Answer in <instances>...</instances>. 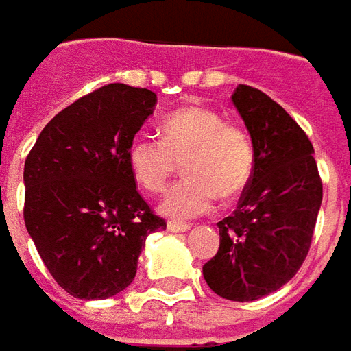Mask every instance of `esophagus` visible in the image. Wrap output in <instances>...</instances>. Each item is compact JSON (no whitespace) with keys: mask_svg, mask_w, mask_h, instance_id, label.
<instances>
[{"mask_svg":"<svg viewBox=\"0 0 351 351\" xmlns=\"http://www.w3.org/2000/svg\"><path fill=\"white\" fill-rule=\"evenodd\" d=\"M191 225L189 223H180V221H168V230L170 232H185L189 230Z\"/></svg>","mask_w":351,"mask_h":351,"instance_id":"34e87169","label":"esophagus"}]
</instances>
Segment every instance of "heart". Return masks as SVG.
I'll return each mask as SVG.
<instances>
[{
    "label": "heart",
    "instance_id": "1",
    "mask_svg": "<svg viewBox=\"0 0 351 351\" xmlns=\"http://www.w3.org/2000/svg\"><path fill=\"white\" fill-rule=\"evenodd\" d=\"M162 138L138 134L128 145L132 178L149 193H160L176 171L187 173L164 195L160 210L170 217H196L211 210L217 195L236 198L250 185L255 149L242 126L225 123L202 106L171 111L160 123Z\"/></svg>",
    "mask_w": 351,
    "mask_h": 351
}]
</instances>
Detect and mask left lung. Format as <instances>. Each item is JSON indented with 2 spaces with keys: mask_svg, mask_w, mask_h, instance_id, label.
<instances>
[{
  "mask_svg": "<svg viewBox=\"0 0 351 351\" xmlns=\"http://www.w3.org/2000/svg\"><path fill=\"white\" fill-rule=\"evenodd\" d=\"M232 104L255 149V168L238 208L217 223L219 251L204 280L227 300L274 293L299 272L314 236L323 185L306 132L259 88L240 84Z\"/></svg>",
  "mask_w": 351,
  "mask_h": 351,
  "instance_id": "left-lung-1",
  "label": "left lung"
}]
</instances>
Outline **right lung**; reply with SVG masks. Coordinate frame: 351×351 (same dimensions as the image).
Returning a JSON list of instances; mask_svg holds the SVG:
<instances>
[{
  "mask_svg": "<svg viewBox=\"0 0 351 351\" xmlns=\"http://www.w3.org/2000/svg\"><path fill=\"white\" fill-rule=\"evenodd\" d=\"M155 92L111 83L62 109L24 164V223L62 289L100 300L126 289L151 232L166 228L141 198L126 151Z\"/></svg>",
  "mask_w": 351,
  "mask_h": 351,
  "instance_id": "add662e5",
  "label": "right lung"
}]
</instances>
